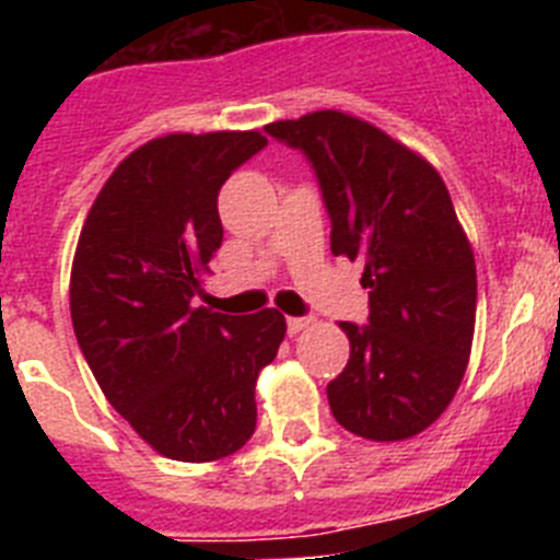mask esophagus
Instances as JSON below:
<instances>
[{"label":"esophagus","mask_w":560,"mask_h":560,"mask_svg":"<svg viewBox=\"0 0 560 560\" xmlns=\"http://www.w3.org/2000/svg\"><path fill=\"white\" fill-rule=\"evenodd\" d=\"M285 325H289V334L296 336L300 330H305L314 325V316H289V319H285Z\"/></svg>","instance_id":"esophagus-1"}]
</instances>
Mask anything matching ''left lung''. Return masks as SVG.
<instances>
[{
  "instance_id": "8db88e82",
  "label": "left lung",
  "mask_w": 560,
  "mask_h": 560,
  "mask_svg": "<svg viewBox=\"0 0 560 560\" xmlns=\"http://www.w3.org/2000/svg\"><path fill=\"white\" fill-rule=\"evenodd\" d=\"M311 160L330 212V252L361 264L370 325L339 323L348 368L330 412L375 443L409 440L454 400L471 355L477 266L432 162L355 114L323 108L266 126Z\"/></svg>"
}]
</instances>
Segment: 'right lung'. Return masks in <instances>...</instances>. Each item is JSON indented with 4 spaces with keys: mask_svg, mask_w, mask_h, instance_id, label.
Returning <instances> with one entry per match:
<instances>
[{
    "mask_svg": "<svg viewBox=\"0 0 560 560\" xmlns=\"http://www.w3.org/2000/svg\"><path fill=\"white\" fill-rule=\"evenodd\" d=\"M260 131L165 133L106 179L78 237L69 311L103 395L162 457L235 454L257 423L255 384L285 316L196 305L224 241L219 190Z\"/></svg>",
    "mask_w": 560,
    "mask_h": 560,
    "instance_id": "add662e5",
    "label": "right lung"
}]
</instances>
